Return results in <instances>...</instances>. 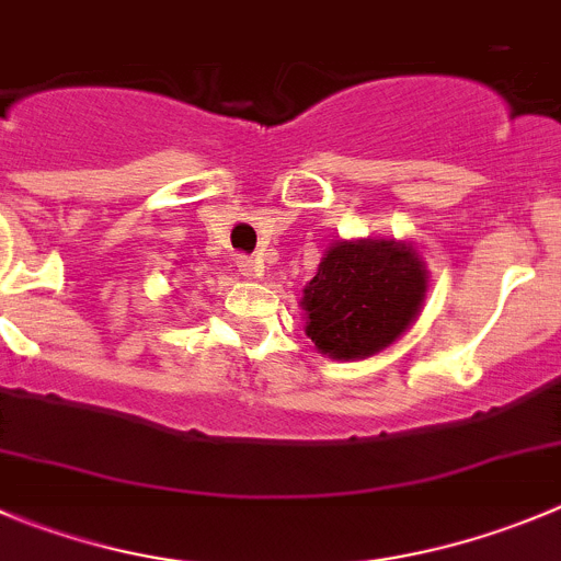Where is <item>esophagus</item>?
<instances>
[{"instance_id":"esophagus-1","label":"esophagus","mask_w":561,"mask_h":561,"mask_svg":"<svg viewBox=\"0 0 561 561\" xmlns=\"http://www.w3.org/2000/svg\"><path fill=\"white\" fill-rule=\"evenodd\" d=\"M237 266H239V272H242V275H248V277L264 275V264H261L259 259H248V255H239Z\"/></svg>"}]
</instances>
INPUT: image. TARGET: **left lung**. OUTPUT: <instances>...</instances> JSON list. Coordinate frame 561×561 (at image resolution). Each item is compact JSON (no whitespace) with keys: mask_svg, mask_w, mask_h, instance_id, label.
Returning <instances> with one entry per match:
<instances>
[{"mask_svg":"<svg viewBox=\"0 0 561 561\" xmlns=\"http://www.w3.org/2000/svg\"><path fill=\"white\" fill-rule=\"evenodd\" d=\"M430 270L410 242L339 239L302 289L306 335L333 360L388 350L419 319Z\"/></svg>","mask_w":561,"mask_h":561,"instance_id":"1","label":"left lung"}]
</instances>
